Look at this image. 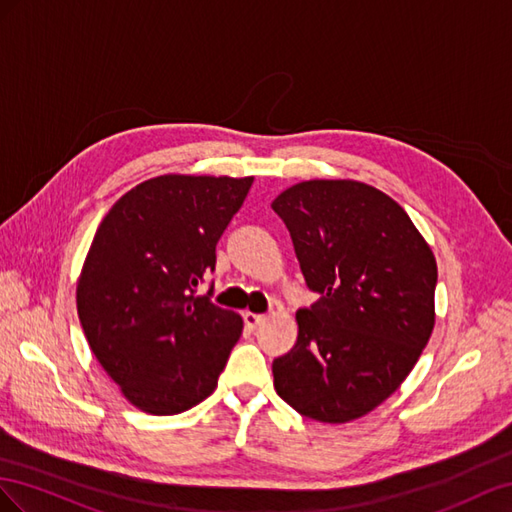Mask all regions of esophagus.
Returning a JSON list of instances; mask_svg holds the SVG:
<instances>
[{"mask_svg": "<svg viewBox=\"0 0 512 512\" xmlns=\"http://www.w3.org/2000/svg\"><path fill=\"white\" fill-rule=\"evenodd\" d=\"M264 319H266L264 315H257V313H251V311H246V313H244V324H246L248 328H251V330H253V328H257Z\"/></svg>", "mask_w": 512, "mask_h": 512, "instance_id": "esophagus-1", "label": "esophagus"}]
</instances>
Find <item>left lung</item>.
Wrapping results in <instances>:
<instances>
[{
	"instance_id": "1",
	"label": "left lung",
	"mask_w": 512,
	"mask_h": 512,
	"mask_svg": "<svg viewBox=\"0 0 512 512\" xmlns=\"http://www.w3.org/2000/svg\"><path fill=\"white\" fill-rule=\"evenodd\" d=\"M319 300L296 313L298 341L272 362L279 397L341 425L410 375L435 326L437 264L412 218L356 180H309L272 201Z\"/></svg>"
}]
</instances>
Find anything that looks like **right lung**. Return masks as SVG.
I'll return each mask as SVG.
<instances>
[{
	"label": "right lung",
	"mask_w": 512,
	"mask_h": 512,
	"mask_svg": "<svg viewBox=\"0 0 512 512\" xmlns=\"http://www.w3.org/2000/svg\"><path fill=\"white\" fill-rule=\"evenodd\" d=\"M253 178L158 175L102 218L77 283V313L100 367L145 414L208 399L244 321L195 296Z\"/></svg>",
	"instance_id": "right-lung-1"
}]
</instances>
